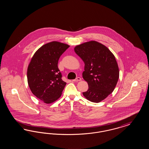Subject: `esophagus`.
Returning <instances> with one entry per match:
<instances>
[{
  "label": "esophagus",
  "instance_id": "obj_1",
  "mask_svg": "<svg viewBox=\"0 0 149 149\" xmlns=\"http://www.w3.org/2000/svg\"><path fill=\"white\" fill-rule=\"evenodd\" d=\"M81 79L80 78H79V77H78V78H76L75 79H74V80H72V81H81Z\"/></svg>",
  "mask_w": 149,
  "mask_h": 149
}]
</instances>
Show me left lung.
<instances>
[{
    "instance_id": "obj_1",
    "label": "left lung",
    "mask_w": 149,
    "mask_h": 149,
    "mask_svg": "<svg viewBox=\"0 0 149 149\" xmlns=\"http://www.w3.org/2000/svg\"><path fill=\"white\" fill-rule=\"evenodd\" d=\"M74 51L84 63L83 78L89 88L83 93V95L94 103L106 99L113 92L120 75L113 53L106 46L95 41L77 45Z\"/></svg>"
}]
</instances>
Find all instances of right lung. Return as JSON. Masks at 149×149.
I'll use <instances>...</instances> for the list:
<instances>
[{
	"mask_svg": "<svg viewBox=\"0 0 149 149\" xmlns=\"http://www.w3.org/2000/svg\"><path fill=\"white\" fill-rule=\"evenodd\" d=\"M70 47L58 41L46 43L36 51L27 68V81L32 93L44 103L58 99L66 83L58 68L61 55Z\"/></svg>",
	"mask_w": 149,
	"mask_h": 149,
	"instance_id": "add662e5",
	"label": "right lung"
}]
</instances>
